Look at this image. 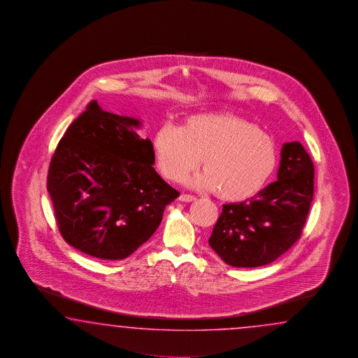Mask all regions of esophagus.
Segmentation results:
<instances>
[{
    "label": "esophagus",
    "mask_w": 358,
    "mask_h": 358,
    "mask_svg": "<svg viewBox=\"0 0 358 358\" xmlns=\"http://www.w3.org/2000/svg\"><path fill=\"white\" fill-rule=\"evenodd\" d=\"M179 199H180L182 202H192V201H194V199H196V197H194V196H192V194L182 193V194H180V197H179Z\"/></svg>",
    "instance_id": "34e87169"
}]
</instances>
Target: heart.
Listing matches in <instances>:
<instances>
[{
  "instance_id": "obj_1",
  "label": "heart",
  "mask_w": 358,
  "mask_h": 358,
  "mask_svg": "<svg viewBox=\"0 0 358 358\" xmlns=\"http://www.w3.org/2000/svg\"><path fill=\"white\" fill-rule=\"evenodd\" d=\"M153 150L161 174L171 182H180L202 159L205 173L194 184L233 202L257 194L278 164L274 137L231 114L194 115L180 128L164 125Z\"/></svg>"
}]
</instances>
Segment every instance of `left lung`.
<instances>
[{"instance_id": "left-lung-1", "label": "left lung", "mask_w": 358, "mask_h": 358, "mask_svg": "<svg viewBox=\"0 0 358 358\" xmlns=\"http://www.w3.org/2000/svg\"><path fill=\"white\" fill-rule=\"evenodd\" d=\"M313 174L303 145L285 143L278 180L248 201L222 205L210 247L234 267L262 266L282 256L302 236L313 199Z\"/></svg>"}]
</instances>
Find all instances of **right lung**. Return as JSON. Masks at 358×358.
I'll list each match as a JSON object with an SVG mask.
<instances>
[{"mask_svg":"<svg viewBox=\"0 0 358 358\" xmlns=\"http://www.w3.org/2000/svg\"><path fill=\"white\" fill-rule=\"evenodd\" d=\"M139 122L106 113L97 101L70 124L55 150L47 190L66 243L96 259H127L159 228L180 193L153 169Z\"/></svg>","mask_w":358,"mask_h":358,"instance_id":"add662e5","label":"right lung"}]
</instances>
